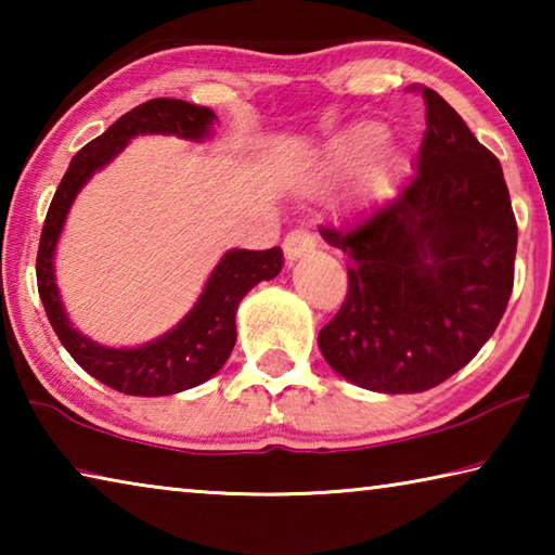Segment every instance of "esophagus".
I'll return each mask as SVG.
<instances>
[{
  "instance_id": "34e87169",
  "label": "esophagus",
  "mask_w": 555,
  "mask_h": 555,
  "mask_svg": "<svg viewBox=\"0 0 555 555\" xmlns=\"http://www.w3.org/2000/svg\"><path fill=\"white\" fill-rule=\"evenodd\" d=\"M315 244H318L315 237L308 230H304V228L291 230L284 240V255L288 261H296L300 257L311 255V251L315 249Z\"/></svg>"
}]
</instances>
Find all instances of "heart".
<instances>
[{"label": "heart", "instance_id": "obj_1", "mask_svg": "<svg viewBox=\"0 0 555 555\" xmlns=\"http://www.w3.org/2000/svg\"><path fill=\"white\" fill-rule=\"evenodd\" d=\"M384 139H387V131H384L382 125H377V121H362V125L350 129V134H347L340 146V156L350 158V162H362V158L377 152L384 144ZM393 166H397V156L391 152H384L379 156V162L372 168V181L377 185L387 183L393 173Z\"/></svg>", "mask_w": 555, "mask_h": 555}]
</instances>
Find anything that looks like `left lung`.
Masks as SVG:
<instances>
[{
	"mask_svg": "<svg viewBox=\"0 0 555 555\" xmlns=\"http://www.w3.org/2000/svg\"><path fill=\"white\" fill-rule=\"evenodd\" d=\"M421 95L416 176L354 228H321L350 259V288L318 347L340 377L382 393L434 389L463 370L514 286L516 220L502 166L436 90Z\"/></svg>",
	"mask_w": 555,
	"mask_h": 555,
	"instance_id": "1",
	"label": "left lung"
}]
</instances>
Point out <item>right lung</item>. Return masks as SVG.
Listing matches in <instances>:
<instances>
[{
	"instance_id": "obj_1",
	"label": "right lung",
	"mask_w": 555,
	"mask_h": 555,
	"mask_svg": "<svg viewBox=\"0 0 555 555\" xmlns=\"http://www.w3.org/2000/svg\"><path fill=\"white\" fill-rule=\"evenodd\" d=\"M215 119L218 117L212 109L183 100L156 98L134 107L121 115L105 134L92 139L73 156L46 215L39 257H36V279H39V296L46 315L65 350L90 377L131 397H168V393L198 387L212 374H218L237 340L234 315H237L240 300L259 281H269L279 274L284 267V255L279 247L264 251H224L203 294L181 323L146 345L107 347L75 331L65 313L53 271L55 244L61 240L65 218L82 185L95 171L105 168L131 139L139 134H176L191 142H203L205 137H210Z\"/></svg>"
}]
</instances>
